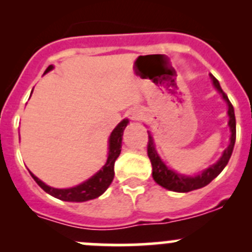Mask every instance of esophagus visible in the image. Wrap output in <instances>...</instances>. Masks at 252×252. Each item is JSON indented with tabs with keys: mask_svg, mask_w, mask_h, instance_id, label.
Here are the masks:
<instances>
[{
	"mask_svg": "<svg viewBox=\"0 0 252 252\" xmlns=\"http://www.w3.org/2000/svg\"><path fill=\"white\" fill-rule=\"evenodd\" d=\"M140 117H141L140 111L133 110V111L129 112V118H130L131 121H139V119H140Z\"/></svg>",
	"mask_w": 252,
	"mask_h": 252,
	"instance_id": "1",
	"label": "esophagus"
}]
</instances>
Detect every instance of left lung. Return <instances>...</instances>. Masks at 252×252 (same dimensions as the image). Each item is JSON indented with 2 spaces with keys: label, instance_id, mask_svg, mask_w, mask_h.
<instances>
[{
  "label": "left lung",
  "instance_id": "8db88e82",
  "mask_svg": "<svg viewBox=\"0 0 252 252\" xmlns=\"http://www.w3.org/2000/svg\"><path fill=\"white\" fill-rule=\"evenodd\" d=\"M211 75V79L213 81V85L215 88L222 94L223 98L227 101L228 103V116H229V128L232 131V136H230V144L227 149L223 152L222 157H220V161L216 164L211 166L210 168H207L206 171L202 172L200 175L196 177H187V175H182L177 172H173L172 169H168L164 166L163 162L161 161L159 156L157 155L156 150H155V144L154 139L150 135L149 133V141H147V156H149L150 161L152 164V177H154L155 182L157 184H159L161 187L166 188V189L172 190V191H178V192H188L192 191V190L200 189V188H204L207 184H210L220 172L224 169V167L227 166L228 161H229L230 156H232L233 149H234L235 144V138H236V126H235V114H234V108L233 105L230 103L229 98H228L227 94L220 89V83L218 80Z\"/></svg>",
  "mask_w": 252,
  "mask_h": 252
}]
</instances>
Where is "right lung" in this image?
<instances>
[{
  "mask_svg": "<svg viewBox=\"0 0 252 252\" xmlns=\"http://www.w3.org/2000/svg\"><path fill=\"white\" fill-rule=\"evenodd\" d=\"M52 68V65H48L45 73L50 72ZM126 124H128V119H124L112 131L110 136V152H108L107 162H106L105 166L97 173L94 175V177H91L89 180L84 182L83 184L74 188H70V189H55V188H51L45 184V183H42L39 178L35 177L32 173L30 174H32V177L34 178L35 182L37 183V185L42 190H45L47 194L56 197V199L63 200V201L74 202H83L88 201V200L96 199V197L102 195L107 190V188L110 187L112 180H113L114 162H116L119 154H121L122 136H123V131L126 129Z\"/></svg>",
  "mask_w": 252,
  "mask_h": 252,
  "instance_id": "add662e5",
  "label": "right lung"
}]
</instances>
